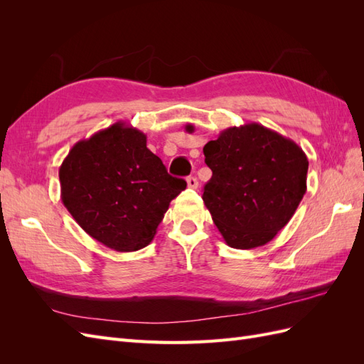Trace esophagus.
Returning a JSON list of instances; mask_svg holds the SVG:
<instances>
[{
	"instance_id": "esophagus-1",
	"label": "esophagus",
	"mask_w": 364,
	"mask_h": 364,
	"mask_svg": "<svg viewBox=\"0 0 364 364\" xmlns=\"http://www.w3.org/2000/svg\"><path fill=\"white\" fill-rule=\"evenodd\" d=\"M186 183H188V188H193V190H196L197 186H199V182H197V179L194 178V176H190V178H186Z\"/></svg>"
}]
</instances>
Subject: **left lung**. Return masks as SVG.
Segmentation results:
<instances>
[{"instance_id":"left-lung-1","label":"left lung","mask_w":364,"mask_h":364,"mask_svg":"<svg viewBox=\"0 0 364 364\" xmlns=\"http://www.w3.org/2000/svg\"><path fill=\"white\" fill-rule=\"evenodd\" d=\"M203 155L213 178L202 197L226 245H267L290 222L306 191L304 150L278 132L249 123L225 129L203 147Z\"/></svg>"}]
</instances>
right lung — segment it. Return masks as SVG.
Segmentation results:
<instances>
[{"label": "right lung", "instance_id": "right-lung-1", "mask_svg": "<svg viewBox=\"0 0 364 364\" xmlns=\"http://www.w3.org/2000/svg\"><path fill=\"white\" fill-rule=\"evenodd\" d=\"M65 208L87 235L117 252L146 247L186 188L123 121L75 142L59 168Z\"/></svg>", "mask_w": 364, "mask_h": 364}]
</instances>
